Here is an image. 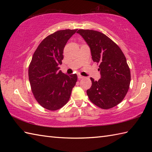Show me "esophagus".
Segmentation results:
<instances>
[{
    "label": "esophagus",
    "mask_w": 152,
    "mask_h": 152,
    "mask_svg": "<svg viewBox=\"0 0 152 152\" xmlns=\"http://www.w3.org/2000/svg\"><path fill=\"white\" fill-rule=\"evenodd\" d=\"M78 79H79V80H81V79H82V78H84V77H83V76H82V75H80V74H79V75L78 76Z\"/></svg>",
    "instance_id": "esophagus-1"
}]
</instances>
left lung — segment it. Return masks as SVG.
<instances>
[{"instance_id": "8db88e82", "label": "left lung", "mask_w": 152, "mask_h": 152, "mask_svg": "<svg viewBox=\"0 0 152 152\" xmlns=\"http://www.w3.org/2000/svg\"><path fill=\"white\" fill-rule=\"evenodd\" d=\"M90 48L92 59L99 64L101 78L95 81L87 90L90 101L102 109L112 108L119 104L127 94L131 82V72L127 60L117 44L101 32L79 29Z\"/></svg>"}]
</instances>
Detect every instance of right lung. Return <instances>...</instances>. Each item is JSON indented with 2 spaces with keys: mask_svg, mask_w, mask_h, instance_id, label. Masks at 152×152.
<instances>
[{
  "mask_svg": "<svg viewBox=\"0 0 152 152\" xmlns=\"http://www.w3.org/2000/svg\"><path fill=\"white\" fill-rule=\"evenodd\" d=\"M77 29L55 32L41 42L28 66L32 92L44 108L53 111L69 101L77 82L76 74L67 75L59 70L62 64L64 48Z\"/></svg>",
  "mask_w": 152,
  "mask_h": 152,
  "instance_id": "1",
  "label": "right lung"
}]
</instances>
